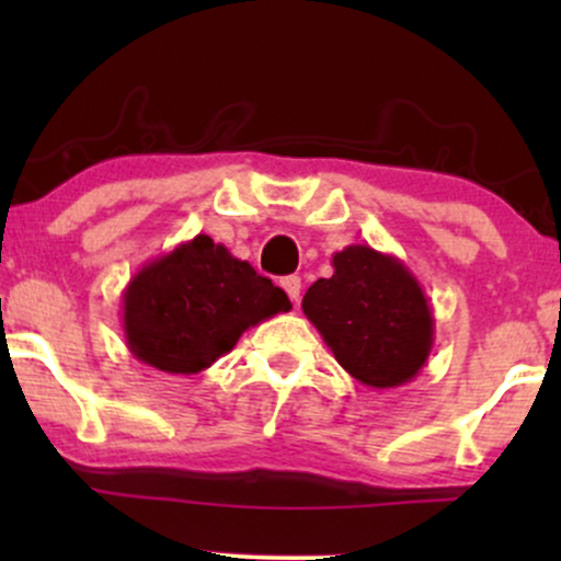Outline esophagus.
<instances>
[{"instance_id":"obj_1","label":"esophagus","mask_w":561,"mask_h":561,"mask_svg":"<svg viewBox=\"0 0 561 561\" xmlns=\"http://www.w3.org/2000/svg\"><path fill=\"white\" fill-rule=\"evenodd\" d=\"M279 285L285 287V293L289 295V300H293V302L300 300V287H302V285H300L298 276H285V279H282Z\"/></svg>"}]
</instances>
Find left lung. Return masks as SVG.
<instances>
[{
    "label": "left lung",
    "mask_w": 561,
    "mask_h": 561,
    "mask_svg": "<svg viewBox=\"0 0 561 561\" xmlns=\"http://www.w3.org/2000/svg\"><path fill=\"white\" fill-rule=\"evenodd\" d=\"M332 268L330 279L308 287L302 313L353 379L377 390L411 382L435 340L433 308L416 276L369 244H347L332 255Z\"/></svg>",
    "instance_id": "8db88e82"
}]
</instances>
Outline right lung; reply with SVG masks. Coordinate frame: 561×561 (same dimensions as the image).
Here are the masks:
<instances>
[{
	"mask_svg": "<svg viewBox=\"0 0 561 561\" xmlns=\"http://www.w3.org/2000/svg\"><path fill=\"white\" fill-rule=\"evenodd\" d=\"M289 308L285 289L197 234L131 276L124 289V337L141 364L197 375L227 356L244 330Z\"/></svg>",
	"mask_w": 561,
	"mask_h": 561,
	"instance_id": "obj_1",
	"label": "right lung"
}]
</instances>
